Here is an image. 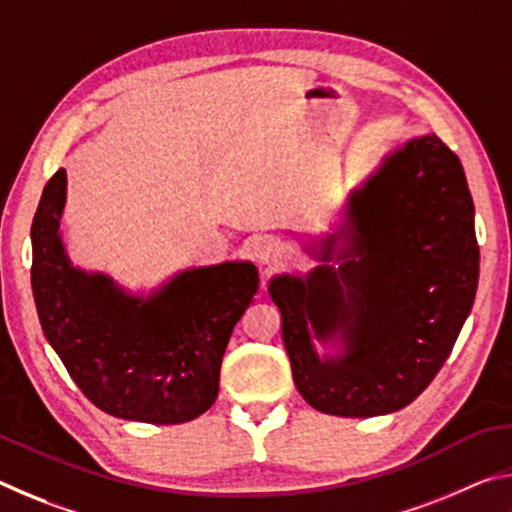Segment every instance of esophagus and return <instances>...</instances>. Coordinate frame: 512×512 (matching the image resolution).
Segmentation results:
<instances>
[{
	"instance_id": "1",
	"label": "esophagus",
	"mask_w": 512,
	"mask_h": 512,
	"mask_svg": "<svg viewBox=\"0 0 512 512\" xmlns=\"http://www.w3.org/2000/svg\"><path fill=\"white\" fill-rule=\"evenodd\" d=\"M253 255L259 264L264 266H273L277 262H282L284 257V248L280 241H275L271 237H264L262 241H257V244L253 246Z\"/></svg>"
}]
</instances>
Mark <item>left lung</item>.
I'll list each match as a JSON object with an SVG mask.
<instances>
[{
    "mask_svg": "<svg viewBox=\"0 0 512 512\" xmlns=\"http://www.w3.org/2000/svg\"><path fill=\"white\" fill-rule=\"evenodd\" d=\"M339 238L336 269L326 262ZM318 259L325 264L307 277L268 284L300 395L343 418L404 409L443 368L479 284L461 160L438 135L406 142L350 194ZM314 340H341L344 350L320 360Z\"/></svg>",
    "mask_w": 512,
    "mask_h": 512,
    "instance_id": "1",
    "label": "left lung"
}]
</instances>
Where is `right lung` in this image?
<instances>
[{
    "label": "right lung",
    "mask_w": 512,
    "mask_h": 512,
    "mask_svg": "<svg viewBox=\"0 0 512 512\" xmlns=\"http://www.w3.org/2000/svg\"><path fill=\"white\" fill-rule=\"evenodd\" d=\"M65 189L58 169L31 225V287L49 345L101 411L151 424L198 418L219 395L223 352L257 293V268H192L149 298L128 296L69 262L58 232Z\"/></svg>",
    "instance_id": "add662e5"
}]
</instances>
